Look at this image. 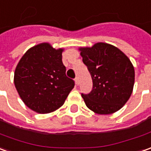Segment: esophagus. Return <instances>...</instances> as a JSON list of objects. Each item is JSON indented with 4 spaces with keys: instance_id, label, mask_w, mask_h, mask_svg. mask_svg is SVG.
I'll return each mask as SVG.
<instances>
[{
    "instance_id": "34e87169",
    "label": "esophagus",
    "mask_w": 151,
    "mask_h": 151,
    "mask_svg": "<svg viewBox=\"0 0 151 151\" xmlns=\"http://www.w3.org/2000/svg\"><path fill=\"white\" fill-rule=\"evenodd\" d=\"M75 81H76V86H79V84H80V82H79V78L76 77V79H75Z\"/></svg>"
}]
</instances>
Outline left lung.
<instances>
[{"label": "left lung", "instance_id": "left-lung-1", "mask_svg": "<svg viewBox=\"0 0 151 151\" xmlns=\"http://www.w3.org/2000/svg\"><path fill=\"white\" fill-rule=\"evenodd\" d=\"M80 50L93 82L91 91L81 93L86 106L100 115L119 111L134 86V70L129 58L118 48L102 42Z\"/></svg>", "mask_w": 151, "mask_h": 151}]
</instances>
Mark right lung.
Listing matches in <instances>:
<instances>
[{
    "label": "right lung",
    "instance_id": "add662e5",
    "mask_svg": "<svg viewBox=\"0 0 151 151\" xmlns=\"http://www.w3.org/2000/svg\"><path fill=\"white\" fill-rule=\"evenodd\" d=\"M62 51L42 43L28 50L17 65L14 83L32 111L45 114L57 110L75 86V81L66 76Z\"/></svg>",
    "mask_w": 151,
    "mask_h": 151
}]
</instances>
